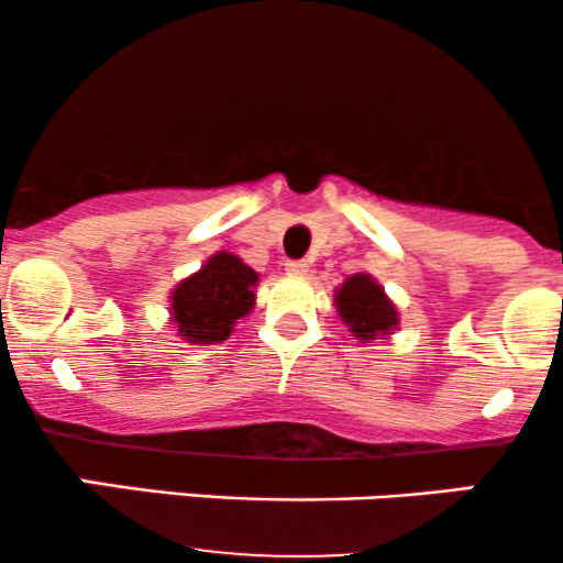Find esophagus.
Returning a JSON list of instances; mask_svg holds the SVG:
<instances>
[{"label":"esophagus","mask_w":563,"mask_h":563,"mask_svg":"<svg viewBox=\"0 0 563 563\" xmlns=\"http://www.w3.org/2000/svg\"><path fill=\"white\" fill-rule=\"evenodd\" d=\"M286 273L294 275V277H307L309 275V264L290 260V262H286Z\"/></svg>","instance_id":"34e87169"}]
</instances>
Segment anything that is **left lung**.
Masks as SVG:
<instances>
[{
    "label": "left lung",
    "mask_w": 563,
    "mask_h": 563,
    "mask_svg": "<svg viewBox=\"0 0 563 563\" xmlns=\"http://www.w3.org/2000/svg\"><path fill=\"white\" fill-rule=\"evenodd\" d=\"M335 312L346 322L354 339L371 344L378 335H389L397 331L399 312L378 280L367 273L349 275L333 296Z\"/></svg>",
    "instance_id": "8db88e82"
}]
</instances>
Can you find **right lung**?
I'll list each match as a JSON object with an SVG mask.
<instances>
[{
	"mask_svg": "<svg viewBox=\"0 0 563 563\" xmlns=\"http://www.w3.org/2000/svg\"><path fill=\"white\" fill-rule=\"evenodd\" d=\"M260 275L230 251H217L203 267L172 290V322L187 344H222L256 303Z\"/></svg>",
	"mask_w": 563,
	"mask_h": 563,
	"instance_id": "add662e5",
	"label": "right lung"
}]
</instances>
